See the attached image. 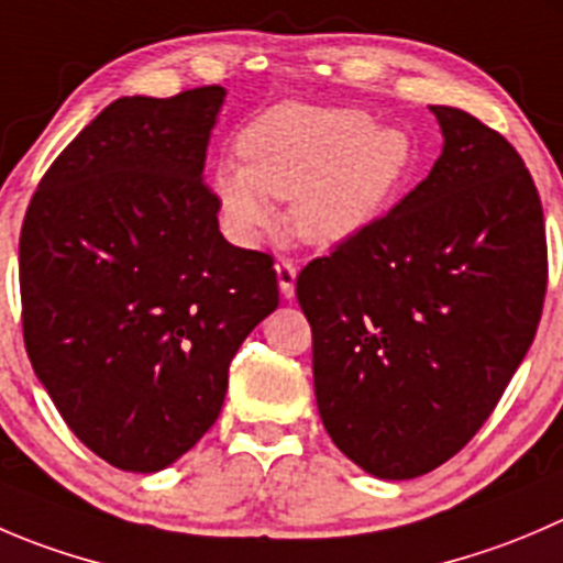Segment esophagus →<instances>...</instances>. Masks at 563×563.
Wrapping results in <instances>:
<instances>
[{"mask_svg":"<svg viewBox=\"0 0 563 563\" xmlns=\"http://www.w3.org/2000/svg\"><path fill=\"white\" fill-rule=\"evenodd\" d=\"M275 272H277V286H280L283 299H291L294 297V283H297V266H294V261L280 258L275 264Z\"/></svg>","mask_w":563,"mask_h":563,"instance_id":"1","label":"esophagus"}]
</instances>
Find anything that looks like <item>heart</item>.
<instances>
[{
    "label": "heart",
    "instance_id": "obj_1",
    "mask_svg": "<svg viewBox=\"0 0 563 563\" xmlns=\"http://www.w3.org/2000/svg\"><path fill=\"white\" fill-rule=\"evenodd\" d=\"M242 167L222 162L214 195L228 231L253 242L275 225L269 198L294 200L291 220L313 244L357 236L398 192L412 145L360 109L280 103L239 136Z\"/></svg>",
    "mask_w": 563,
    "mask_h": 563
}]
</instances>
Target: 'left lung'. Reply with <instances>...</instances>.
Returning <instances> with one entry per match:
<instances>
[{
	"label": "left lung",
	"mask_w": 563,
	"mask_h": 563,
	"mask_svg": "<svg viewBox=\"0 0 563 563\" xmlns=\"http://www.w3.org/2000/svg\"><path fill=\"white\" fill-rule=\"evenodd\" d=\"M443 154L401 203L299 272L332 443L385 482L471 443L537 335L548 288L531 173L498 131L429 107Z\"/></svg>",
	"instance_id": "obj_1"
}]
</instances>
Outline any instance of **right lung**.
<instances>
[{"instance_id": "add662e5", "label": "right lung", "mask_w": 563, "mask_h": 563, "mask_svg": "<svg viewBox=\"0 0 563 563\" xmlns=\"http://www.w3.org/2000/svg\"><path fill=\"white\" fill-rule=\"evenodd\" d=\"M225 90L109 103L54 159L19 242L35 376L112 467L156 473L220 415L244 338L277 308L272 258L225 242L206 148Z\"/></svg>"}]
</instances>
